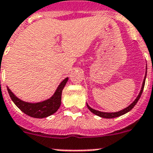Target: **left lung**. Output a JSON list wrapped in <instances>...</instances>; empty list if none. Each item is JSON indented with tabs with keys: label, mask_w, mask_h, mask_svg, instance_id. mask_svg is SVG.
<instances>
[{
	"label": "left lung",
	"mask_w": 153,
	"mask_h": 153,
	"mask_svg": "<svg viewBox=\"0 0 153 153\" xmlns=\"http://www.w3.org/2000/svg\"><path fill=\"white\" fill-rule=\"evenodd\" d=\"M145 78H146V75H145V77L144 79V81H143V85H142V87H141V90H140V92L139 95L138 97H137V99L133 101V102L131 104V105L128 106V107L125 108V109L121 110V111H119V112H100V111H97V110H95L92 108L91 107H89L88 105H87V107L91 111V112L94 113L95 115L97 116H99L100 117H103V118H115V117H118L120 116H122V115L125 114V113H127L128 112H129L130 110L132 109V108L134 107L136 104L137 103V101L139 100L140 97V96L142 94V92H143V90H144V84H145Z\"/></svg>",
	"instance_id": "1"
}]
</instances>
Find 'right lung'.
<instances>
[{"label":"right lung","instance_id":"add662e5","mask_svg":"<svg viewBox=\"0 0 153 153\" xmlns=\"http://www.w3.org/2000/svg\"><path fill=\"white\" fill-rule=\"evenodd\" d=\"M68 79V77L65 78L60 83L52 97L42 102L34 103V104L22 101L12 93L9 88H7V89L12 100L24 113L34 118H44L55 113L60 108L61 104L62 90L65 86Z\"/></svg>","mask_w":153,"mask_h":153}]
</instances>
